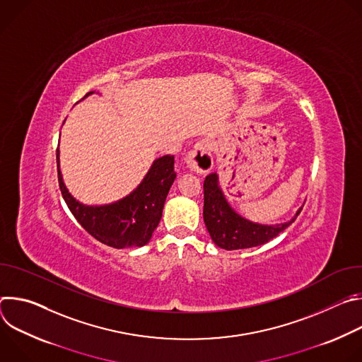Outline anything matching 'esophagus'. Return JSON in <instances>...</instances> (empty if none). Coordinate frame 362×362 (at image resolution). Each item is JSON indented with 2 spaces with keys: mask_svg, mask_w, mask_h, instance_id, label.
Masks as SVG:
<instances>
[{
  "mask_svg": "<svg viewBox=\"0 0 362 362\" xmlns=\"http://www.w3.org/2000/svg\"><path fill=\"white\" fill-rule=\"evenodd\" d=\"M187 168L199 175H206L214 168V158L209 146L206 143H197L186 156Z\"/></svg>",
  "mask_w": 362,
  "mask_h": 362,
  "instance_id": "obj_1",
  "label": "esophagus"
}]
</instances>
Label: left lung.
<instances>
[{
  "mask_svg": "<svg viewBox=\"0 0 362 362\" xmlns=\"http://www.w3.org/2000/svg\"><path fill=\"white\" fill-rule=\"evenodd\" d=\"M203 221L212 240L222 249L235 250L259 246L271 239L276 238L289 225H292L296 216L281 225H257L240 218L226 202L221 187L218 186V175L212 173L206 176L203 183Z\"/></svg>",
  "mask_w": 362,
  "mask_h": 362,
  "instance_id": "obj_1",
  "label": "left lung"
}]
</instances>
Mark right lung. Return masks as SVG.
I'll return each instance as SVG.
<instances>
[{
	"label": "right lung",
	"mask_w": 362,
	"mask_h": 362,
	"mask_svg": "<svg viewBox=\"0 0 362 362\" xmlns=\"http://www.w3.org/2000/svg\"><path fill=\"white\" fill-rule=\"evenodd\" d=\"M175 179V156L168 154L154 160L143 182L127 197L106 206H84L69 193L59 169L62 194L77 222L94 239L116 249L143 246L150 240L162 219L165 200Z\"/></svg>",
	"instance_id": "add662e5"
}]
</instances>
